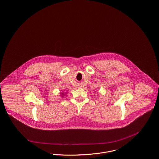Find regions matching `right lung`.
Here are the masks:
<instances>
[{
    "mask_svg": "<svg viewBox=\"0 0 159 159\" xmlns=\"http://www.w3.org/2000/svg\"><path fill=\"white\" fill-rule=\"evenodd\" d=\"M61 96L62 97V98H64V97H65V95H64L65 93H61Z\"/></svg>",
    "mask_w": 159,
    "mask_h": 159,
    "instance_id": "obj_1",
    "label": "right lung"
}]
</instances>
